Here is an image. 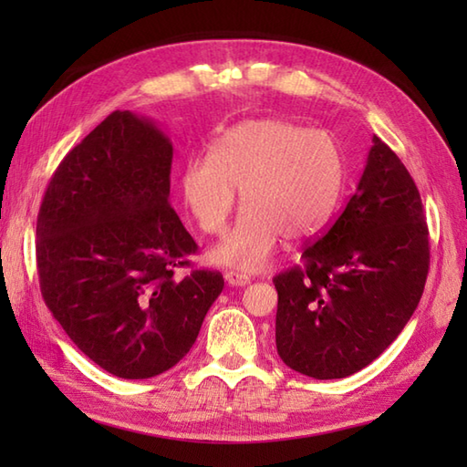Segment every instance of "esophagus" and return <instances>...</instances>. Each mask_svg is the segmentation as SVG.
<instances>
[{"label": "esophagus", "mask_w": 467, "mask_h": 467, "mask_svg": "<svg viewBox=\"0 0 467 467\" xmlns=\"http://www.w3.org/2000/svg\"><path fill=\"white\" fill-rule=\"evenodd\" d=\"M224 281L231 285V286H244V285L251 283L249 276L243 275V273H236V271H226L224 273Z\"/></svg>", "instance_id": "34e87169"}]
</instances>
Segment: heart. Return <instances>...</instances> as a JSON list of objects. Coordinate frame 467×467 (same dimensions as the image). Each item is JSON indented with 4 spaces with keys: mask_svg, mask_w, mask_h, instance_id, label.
I'll list each match as a JSON object with an SVG mask.
<instances>
[{
    "mask_svg": "<svg viewBox=\"0 0 467 467\" xmlns=\"http://www.w3.org/2000/svg\"><path fill=\"white\" fill-rule=\"evenodd\" d=\"M345 186L337 138L281 118L244 120L218 136L208 156L182 168V201L206 234L226 231L241 191L244 213L213 261L244 273L265 269L281 239L309 241L333 218Z\"/></svg>",
    "mask_w": 467,
    "mask_h": 467,
    "instance_id": "obj_1",
    "label": "heart"
}]
</instances>
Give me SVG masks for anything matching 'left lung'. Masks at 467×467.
I'll list each match as a JSON object with an SVG mask.
<instances>
[{
	"label": "left lung",
	"instance_id": "obj_1",
	"mask_svg": "<svg viewBox=\"0 0 467 467\" xmlns=\"http://www.w3.org/2000/svg\"><path fill=\"white\" fill-rule=\"evenodd\" d=\"M430 271V231L411 174L389 146H373L355 194L303 265L273 279L276 351L315 379L361 371L418 309Z\"/></svg>",
	"mask_w": 467,
	"mask_h": 467
}]
</instances>
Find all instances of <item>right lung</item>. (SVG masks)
Returning <instances> with one entry per match:
<instances>
[{
  "mask_svg": "<svg viewBox=\"0 0 467 467\" xmlns=\"http://www.w3.org/2000/svg\"><path fill=\"white\" fill-rule=\"evenodd\" d=\"M172 144L116 110L69 150L36 226L39 289L86 357L122 379H148L191 351L221 295L218 271L191 266L198 244L171 196Z\"/></svg>",
  "mask_w": 467,
  "mask_h": 467,
  "instance_id": "1",
  "label": "right lung"
}]
</instances>
